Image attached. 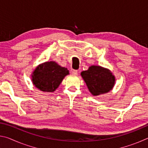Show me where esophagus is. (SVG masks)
<instances>
[{"mask_svg":"<svg viewBox=\"0 0 148 148\" xmlns=\"http://www.w3.org/2000/svg\"><path fill=\"white\" fill-rule=\"evenodd\" d=\"M72 74L74 75V76H77V71H76V70H74V71H72Z\"/></svg>","mask_w":148,"mask_h":148,"instance_id":"obj_1","label":"esophagus"}]
</instances>
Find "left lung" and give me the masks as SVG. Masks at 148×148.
<instances>
[{
  "label": "left lung",
  "instance_id": "obj_1",
  "mask_svg": "<svg viewBox=\"0 0 148 148\" xmlns=\"http://www.w3.org/2000/svg\"><path fill=\"white\" fill-rule=\"evenodd\" d=\"M89 91L95 96L110 91L115 84V76L110 70L100 66H89L87 71L81 72Z\"/></svg>",
  "mask_w": 148,
  "mask_h": 148
}]
</instances>
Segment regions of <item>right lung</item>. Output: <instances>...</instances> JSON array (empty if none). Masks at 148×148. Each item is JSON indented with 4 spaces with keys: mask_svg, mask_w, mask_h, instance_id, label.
<instances>
[{
    "mask_svg": "<svg viewBox=\"0 0 148 148\" xmlns=\"http://www.w3.org/2000/svg\"><path fill=\"white\" fill-rule=\"evenodd\" d=\"M68 69L62 67L55 61L44 62L38 65L32 74L34 86L44 92H53L66 75Z\"/></svg>",
    "mask_w": 148,
    "mask_h": 148,
    "instance_id": "obj_1",
    "label": "right lung"
}]
</instances>
